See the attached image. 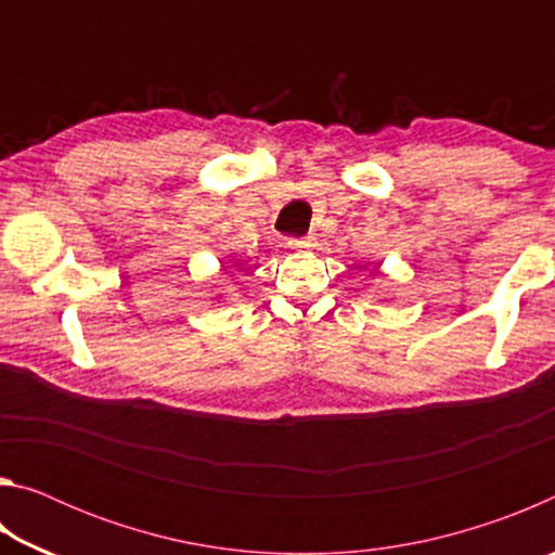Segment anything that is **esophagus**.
<instances>
[{
  "instance_id": "esophagus-1",
  "label": "esophagus",
  "mask_w": 555,
  "mask_h": 555,
  "mask_svg": "<svg viewBox=\"0 0 555 555\" xmlns=\"http://www.w3.org/2000/svg\"><path fill=\"white\" fill-rule=\"evenodd\" d=\"M286 244L291 249H308V247H313V240L311 237H298V240H288Z\"/></svg>"
}]
</instances>
